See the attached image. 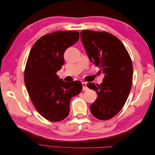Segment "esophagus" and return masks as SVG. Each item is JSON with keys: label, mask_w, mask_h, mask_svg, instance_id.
I'll list each match as a JSON object with an SVG mask.
<instances>
[{"label": "esophagus", "mask_w": 155, "mask_h": 155, "mask_svg": "<svg viewBox=\"0 0 155 155\" xmlns=\"http://www.w3.org/2000/svg\"><path fill=\"white\" fill-rule=\"evenodd\" d=\"M82 85H83V91L88 90V88L87 86V83L86 82H82Z\"/></svg>", "instance_id": "esophagus-1"}]
</instances>
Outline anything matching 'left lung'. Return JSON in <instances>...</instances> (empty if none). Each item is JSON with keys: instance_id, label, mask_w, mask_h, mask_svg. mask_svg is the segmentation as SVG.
<instances>
[{"instance_id": "obj_1", "label": "left lung", "mask_w": 155, "mask_h": 155, "mask_svg": "<svg viewBox=\"0 0 155 155\" xmlns=\"http://www.w3.org/2000/svg\"><path fill=\"white\" fill-rule=\"evenodd\" d=\"M80 35L89 59L105 75L100 85L87 84L97 94L91 111L99 120L110 119L127 100L133 81L132 61L123 43L109 33L83 30Z\"/></svg>"}]
</instances>
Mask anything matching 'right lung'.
I'll return each mask as SVG.
<instances>
[{"instance_id": "right-lung-1", "label": "right lung", "mask_w": 155, "mask_h": 155, "mask_svg": "<svg viewBox=\"0 0 155 155\" xmlns=\"http://www.w3.org/2000/svg\"><path fill=\"white\" fill-rule=\"evenodd\" d=\"M77 31H58L41 37L33 46L27 60L25 83L39 113L51 121L66 118L70 101L81 92V82L67 83L56 73L64 64V53L79 39Z\"/></svg>"}]
</instances>
